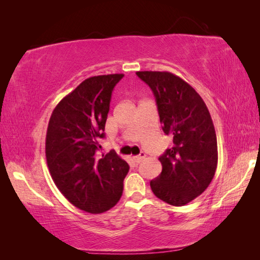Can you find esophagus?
Here are the masks:
<instances>
[{"mask_svg":"<svg viewBox=\"0 0 260 260\" xmlns=\"http://www.w3.org/2000/svg\"><path fill=\"white\" fill-rule=\"evenodd\" d=\"M145 158V154L144 153H141L140 155H136V156H133V159H134V162H136V163H141L143 159Z\"/></svg>","mask_w":260,"mask_h":260,"instance_id":"1","label":"esophagus"}]
</instances>
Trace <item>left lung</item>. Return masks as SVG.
Here are the masks:
<instances>
[{
	"mask_svg": "<svg viewBox=\"0 0 260 260\" xmlns=\"http://www.w3.org/2000/svg\"><path fill=\"white\" fill-rule=\"evenodd\" d=\"M152 89L159 121L173 147L158 159L162 172L150 182L154 194L181 207L207 189L218 164L217 135L201 96L186 81L169 71H137Z\"/></svg>",
	"mask_w": 260,
	"mask_h": 260,
	"instance_id": "obj_1",
	"label": "left lung"
}]
</instances>
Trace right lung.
Instances as JSON below:
<instances>
[{
  "mask_svg": "<svg viewBox=\"0 0 260 260\" xmlns=\"http://www.w3.org/2000/svg\"><path fill=\"white\" fill-rule=\"evenodd\" d=\"M123 77L87 78L59 102L49 120L46 157L51 178L71 204L89 213L107 211L119 201L129 170L114 151L97 154L112 91Z\"/></svg>",
  "mask_w": 260,
  "mask_h": 260,
  "instance_id": "obj_1",
  "label": "right lung"
}]
</instances>
